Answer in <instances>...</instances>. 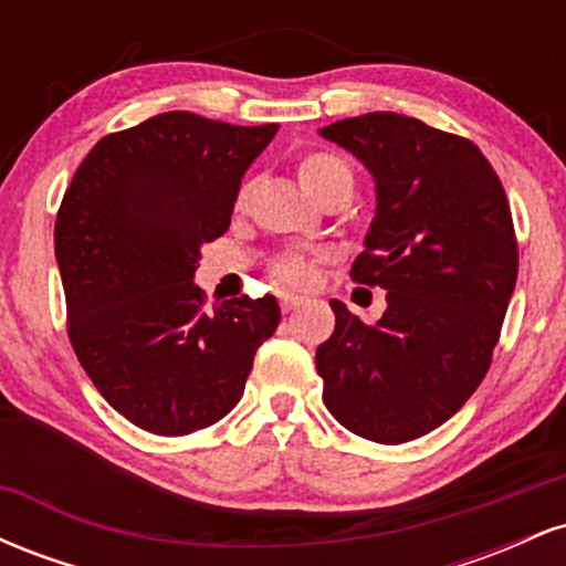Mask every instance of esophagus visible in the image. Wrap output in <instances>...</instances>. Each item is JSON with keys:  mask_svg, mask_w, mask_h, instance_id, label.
<instances>
[{"mask_svg": "<svg viewBox=\"0 0 566 566\" xmlns=\"http://www.w3.org/2000/svg\"><path fill=\"white\" fill-rule=\"evenodd\" d=\"M279 301H282L284 314H292V311L301 308V305H303V297H297V295H282Z\"/></svg>", "mask_w": 566, "mask_h": 566, "instance_id": "obj_1", "label": "esophagus"}]
</instances>
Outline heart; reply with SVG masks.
Instances as JSON below:
<instances>
[{"instance_id":"b5f03b06","label":"heart","mask_w":566,"mask_h":566,"mask_svg":"<svg viewBox=\"0 0 566 566\" xmlns=\"http://www.w3.org/2000/svg\"><path fill=\"white\" fill-rule=\"evenodd\" d=\"M297 180L305 188V193L311 197H319L322 191L333 188L337 184H350V170L348 165L340 157L329 151H311L297 161ZM276 276L282 279L284 284H292V287H305L311 282V261H305L301 255L284 258L282 263L276 265Z\"/></svg>"}]
</instances>
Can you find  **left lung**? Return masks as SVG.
I'll return each instance as SVG.
<instances>
[{
    "mask_svg": "<svg viewBox=\"0 0 566 566\" xmlns=\"http://www.w3.org/2000/svg\"><path fill=\"white\" fill-rule=\"evenodd\" d=\"M375 180V218L350 276L386 290L365 324L335 308L316 348L324 405L356 437L401 444L450 420L492 361L516 287L509 199L471 140L375 112L322 127Z\"/></svg>",
    "mask_w": 566,
    "mask_h": 566,
    "instance_id": "8db88e82",
    "label": "left lung"
}]
</instances>
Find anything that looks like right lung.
<instances>
[{
  "mask_svg": "<svg viewBox=\"0 0 566 566\" xmlns=\"http://www.w3.org/2000/svg\"><path fill=\"white\" fill-rule=\"evenodd\" d=\"M279 125L167 112L106 135L55 220L69 337L84 373L129 423L184 437L242 399L276 333L274 295L201 308V244L226 233L244 172Z\"/></svg>",
  "mask_w": 566,
  "mask_h": 566,
  "instance_id": "1",
  "label": "right lung"
}]
</instances>
